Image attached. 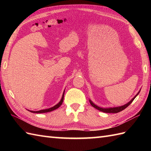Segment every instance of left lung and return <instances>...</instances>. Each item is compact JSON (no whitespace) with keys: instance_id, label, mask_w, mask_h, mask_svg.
Returning a JSON list of instances; mask_svg holds the SVG:
<instances>
[{"instance_id":"left-lung-1","label":"left lung","mask_w":151,"mask_h":151,"mask_svg":"<svg viewBox=\"0 0 151 151\" xmlns=\"http://www.w3.org/2000/svg\"><path fill=\"white\" fill-rule=\"evenodd\" d=\"M140 92V90L139 91V92L137 93L134 96V98H132V100H131L130 101H129L128 103L125 104L124 105H123V106H118V107H113V108H101V107H99L98 106L96 105L95 104H94L93 102L90 99H89V102H90L91 105L93 107H94L95 108L97 109V110L101 111H102V112H104V113H112V114H116V113H118V112H120L122 110H124L125 108H127L132 103V101L134 100V99H135L136 97V96L138 95L139 93Z\"/></svg>"}]
</instances>
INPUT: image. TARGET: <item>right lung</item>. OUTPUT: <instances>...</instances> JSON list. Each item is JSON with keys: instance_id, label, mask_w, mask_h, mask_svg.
I'll use <instances>...</instances> for the list:
<instances>
[{"instance_id": "obj_1", "label": "right lung", "mask_w": 151, "mask_h": 151, "mask_svg": "<svg viewBox=\"0 0 151 151\" xmlns=\"http://www.w3.org/2000/svg\"><path fill=\"white\" fill-rule=\"evenodd\" d=\"M64 92H65V90H64L63 93V95H62V97L60 101L57 104H56L55 106H54L53 107H51L50 108H48V109H45V110H39V111H32V110H28L30 111L32 113H35V114H41V113H47V112H50V111H52L54 110H56V109L58 108L61 105H62L63 101V97H64Z\"/></svg>"}]
</instances>
